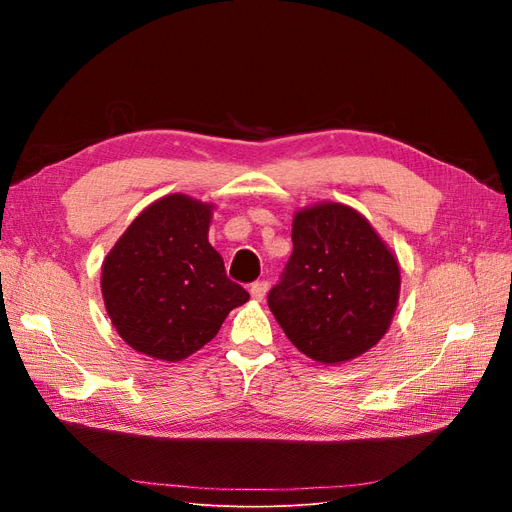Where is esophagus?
I'll list each match as a JSON object with an SVG mask.
<instances>
[{
	"instance_id": "esophagus-1",
	"label": "esophagus",
	"mask_w": 512,
	"mask_h": 512,
	"mask_svg": "<svg viewBox=\"0 0 512 512\" xmlns=\"http://www.w3.org/2000/svg\"><path fill=\"white\" fill-rule=\"evenodd\" d=\"M267 290H269V282H265V280H258V282H254V284L250 286L252 299H254V301H262V299H265Z\"/></svg>"
}]
</instances>
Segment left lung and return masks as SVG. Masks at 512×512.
<instances>
[{
  "instance_id": "1",
  "label": "left lung",
  "mask_w": 512,
  "mask_h": 512,
  "mask_svg": "<svg viewBox=\"0 0 512 512\" xmlns=\"http://www.w3.org/2000/svg\"><path fill=\"white\" fill-rule=\"evenodd\" d=\"M399 299V265L361 213L339 203L303 209L269 309L309 359L344 363L376 346Z\"/></svg>"
}]
</instances>
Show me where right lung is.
Instances as JSON below:
<instances>
[{
	"mask_svg": "<svg viewBox=\"0 0 512 512\" xmlns=\"http://www.w3.org/2000/svg\"><path fill=\"white\" fill-rule=\"evenodd\" d=\"M211 205L170 194L123 232L102 267V297L123 342L181 361L218 335L250 292L226 275L207 232Z\"/></svg>",
	"mask_w": 512,
	"mask_h": 512,
	"instance_id": "obj_1",
	"label": "right lung"
}]
</instances>
